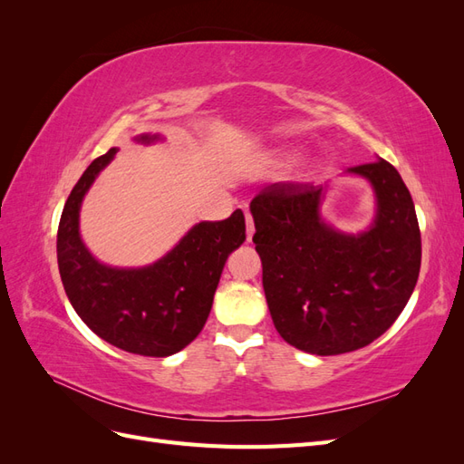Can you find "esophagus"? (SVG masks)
I'll return each instance as SVG.
<instances>
[{
	"mask_svg": "<svg viewBox=\"0 0 464 464\" xmlns=\"http://www.w3.org/2000/svg\"><path fill=\"white\" fill-rule=\"evenodd\" d=\"M254 232H256L254 218H251L249 213H246V236H247V242H251V237H254Z\"/></svg>",
	"mask_w": 464,
	"mask_h": 464,
	"instance_id": "obj_1",
	"label": "esophagus"
}]
</instances>
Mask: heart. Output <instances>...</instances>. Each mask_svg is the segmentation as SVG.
<instances>
[{
	"label": "heart",
	"mask_w": 464,
	"mask_h": 464,
	"mask_svg": "<svg viewBox=\"0 0 464 464\" xmlns=\"http://www.w3.org/2000/svg\"><path fill=\"white\" fill-rule=\"evenodd\" d=\"M283 160H286V162H288V160H292V157H290V154H286V157H283Z\"/></svg>",
	"instance_id": "1"
}]
</instances>
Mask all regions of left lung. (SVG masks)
<instances>
[{"label":"left lung","instance_id":"left-lung-1","mask_svg":"<svg viewBox=\"0 0 464 464\" xmlns=\"http://www.w3.org/2000/svg\"><path fill=\"white\" fill-rule=\"evenodd\" d=\"M375 193L368 230L344 234L321 218L325 188L278 181L249 208L263 288L275 327L304 353L334 356L368 346L404 310L416 286L422 240L411 191L379 159L346 170Z\"/></svg>","mask_w":464,"mask_h":464}]
</instances>
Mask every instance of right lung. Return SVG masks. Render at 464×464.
<instances>
[{
  "instance_id": "add662e5",
  "label": "right lung",
  "mask_w": 464,
  "mask_h": 464,
  "mask_svg": "<svg viewBox=\"0 0 464 464\" xmlns=\"http://www.w3.org/2000/svg\"><path fill=\"white\" fill-rule=\"evenodd\" d=\"M159 135H139L152 143ZM110 149L79 178L58 228V266L69 302L87 327L125 353L164 358L186 348L205 325L228 256L246 242V218L199 222L168 254L141 269L96 261L79 234L81 203L96 176L116 157Z\"/></svg>"
}]
</instances>
